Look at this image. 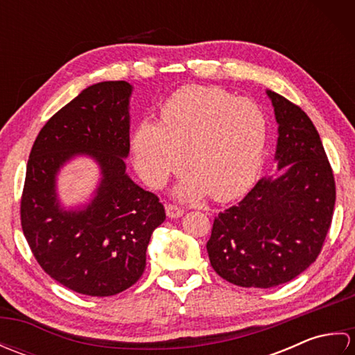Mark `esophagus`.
Here are the masks:
<instances>
[{
  "label": "esophagus",
  "instance_id": "34e87169",
  "mask_svg": "<svg viewBox=\"0 0 355 355\" xmlns=\"http://www.w3.org/2000/svg\"><path fill=\"white\" fill-rule=\"evenodd\" d=\"M184 214V210L182 207H178L177 205H168L166 206V215L169 218H178Z\"/></svg>",
  "mask_w": 355,
  "mask_h": 355
}]
</instances>
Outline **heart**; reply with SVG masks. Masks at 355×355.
Instances as JSON below:
<instances>
[{"label": "heart", "instance_id": "b5f03b06", "mask_svg": "<svg viewBox=\"0 0 355 355\" xmlns=\"http://www.w3.org/2000/svg\"><path fill=\"white\" fill-rule=\"evenodd\" d=\"M162 117L141 120L132 135L134 162L146 183L162 186L187 163L192 172L175 187L180 198L209 192L229 201L254 184L270 134L261 105L220 87L191 85L164 102Z\"/></svg>", "mask_w": 355, "mask_h": 355}]
</instances>
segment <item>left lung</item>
<instances>
[{"label":"left lung","mask_w":355,"mask_h":355,"mask_svg":"<svg viewBox=\"0 0 355 355\" xmlns=\"http://www.w3.org/2000/svg\"><path fill=\"white\" fill-rule=\"evenodd\" d=\"M275 108L277 177L261 178L244 200L218 214L207 241L210 266L245 288L290 282L318 258L336 202L320 135L305 112L267 89Z\"/></svg>","instance_id":"8db88e82"}]
</instances>
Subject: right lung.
<instances>
[{"label": "right lung", "mask_w": 355, "mask_h": 355, "mask_svg": "<svg viewBox=\"0 0 355 355\" xmlns=\"http://www.w3.org/2000/svg\"><path fill=\"white\" fill-rule=\"evenodd\" d=\"M131 94L125 80L85 88L44 125L27 162L21 225L30 250L50 277L87 296H114L137 282L150 235L166 220L157 195L126 173ZM76 156L94 159L101 180L92 200L67 209L57 173Z\"/></svg>", "instance_id": "add662e5"}]
</instances>
